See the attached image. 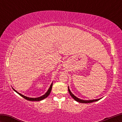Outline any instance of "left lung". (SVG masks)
<instances>
[{"label": "left lung", "instance_id": "obj_1", "mask_svg": "<svg viewBox=\"0 0 122 122\" xmlns=\"http://www.w3.org/2000/svg\"><path fill=\"white\" fill-rule=\"evenodd\" d=\"M68 91H69V92L70 93V94L71 95V97H72V98H74V100L75 101H77V102H80V103H92V102H95V101H97L98 100H99L100 99H101L102 98H98V99H95V100H81L80 99V98L77 97H76L73 93H72L71 92L70 90L69 89V87L68 86Z\"/></svg>", "mask_w": 122, "mask_h": 122}]
</instances>
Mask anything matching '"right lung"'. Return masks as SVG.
<instances>
[{
	"instance_id": "right-lung-1",
	"label": "right lung",
	"mask_w": 122,
	"mask_h": 122,
	"mask_svg": "<svg viewBox=\"0 0 122 122\" xmlns=\"http://www.w3.org/2000/svg\"><path fill=\"white\" fill-rule=\"evenodd\" d=\"M52 84H53V82L50 85V87L49 88L48 90L47 91V92H46L45 94L42 95V96H41V97H35V98H32V97H25V95H22V94H20V93L17 92L16 90H15V89H14V88H12V89H13V90H14L15 91V92L17 93L18 94L20 95L21 96V97H24V98H25V100H28V101H41V100H43V99H45V98H46V97H48V96L49 95V94H50V92H51V91L52 87Z\"/></svg>"
}]
</instances>
